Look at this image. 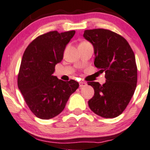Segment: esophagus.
Here are the masks:
<instances>
[{
    "label": "esophagus",
    "instance_id": "1",
    "mask_svg": "<svg viewBox=\"0 0 150 150\" xmlns=\"http://www.w3.org/2000/svg\"><path fill=\"white\" fill-rule=\"evenodd\" d=\"M87 86V83H86V82H83V81L79 82V86H80V88L85 87V86Z\"/></svg>",
    "mask_w": 150,
    "mask_h": 150
}]
</instances>
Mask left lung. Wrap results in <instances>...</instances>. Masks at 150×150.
<instances>
[{
    "instance_id": "8db88e82",
    "label": "left lung",
    "mask_w": 150,
    "mask_h": 150,
    "mask_svg": "<svg viewBox=\"0 0 150 150\" xmlns=\"http://www.w3.org/2000/svg\"><path fill=\"white\" fill-rule=\"evenodd\" d=\"M83 37L94 47V64L105 71L106 82H88L94 88L91 110L103 118H114L125 110L136 88L138 72L134 52L123 36L105 29L85 30Z\"/></svg>"
}]
</instances>
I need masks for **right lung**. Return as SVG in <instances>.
Wrapping results in <instances>:
<instances>
[{"mask_svg": "<svg viewBox=\"0 0 150 150\" xmlns=\"http://www.w3.org/2000/svg\"><path fill=\"white\" fill-rule=\"evenodd\" d=\"M74 34V30L50 31L36 37L24 51L17 84L27 106L39 119H50L60 114L79 88L74 80L63 81L52 76Z\"/></svg>", "mask_w": 150, "mask_h": 150, "instance_id": "obj_1", "label": "right lung"}]
</instances>
